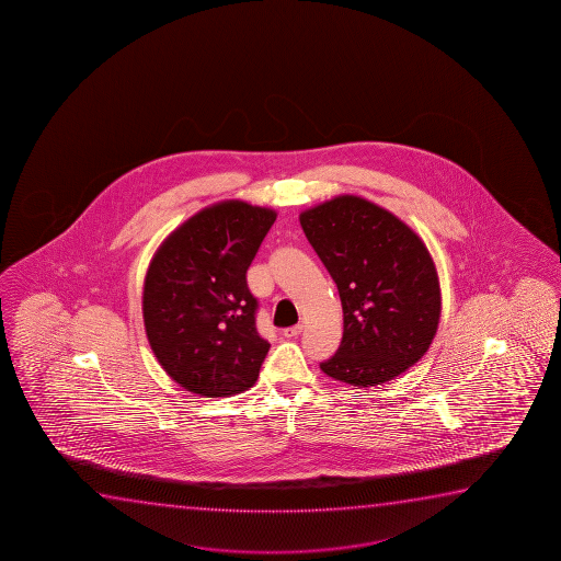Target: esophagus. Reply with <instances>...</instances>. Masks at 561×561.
Listing matches in <instances>:
<instances>
[{"label":"esophagus","instance_id":"obj_1","mask_svg":"<svg viewBox=\"0 0 561 561\" xmlns=\"http://www.w3.org/2000/svg\"><path fill=\"white\" fill-rule=\"evenodd\" d=\"M300 331H302V323H297V325L284 330V335L285 337H297V335H300Z\"/></svg>","mask_w":561,"mask_h":561}]
</instances>
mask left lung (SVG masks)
Returning <instances> with one entry per match:
<instances>
[{
	"label": "left lung",
	"instance_id": "obj_1",
	"mask_svg": "<svg viewBox=\"0 0 561 561\" xmlns=\"http://www.w3.org/2000/svg\"><path fill=\"white\" fill-rule=\"evenodd\" d=\"M300 226L337 284L343 341L325 376L374 387L427 353L440 318L433 259L407 224L354 195L300 213Z\"/></svg>",
	"mask_w": 561,
	"mask_h": 561
}]
</instances>
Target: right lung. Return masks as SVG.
<instances>
[{
	"label": "right lung",
	"instance_id": "add662e5",
	"mask_svg": "<svg viewBox=\"0 0 561 561\" xmlns=\"http://www.w3.org/2000/svg\"><path fill=\"white\" fill-rule=\"evenodd\" d=\"M276 213L243 201L205 208L172 231L144 284V322L157 360L201 397L253 387L270 343L256 331L259 300L247 270Z\"/></svg>",
	"mask_w": 561,
	"mask_h": 561
}]
</instances>
